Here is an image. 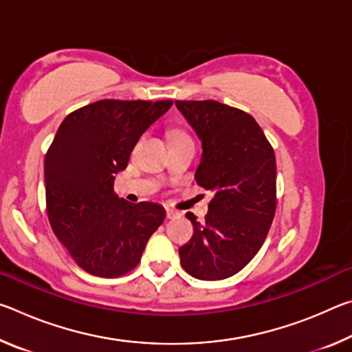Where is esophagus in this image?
I'll list each match as a JSON object with an SVG mask.
<instances>
[{
    "mask_svg": "<svg viewBox=\"0 0 352 352\" xmlns=\"http://www.w3.org/2000/svg\"><path fill=\"white\" fill-rule=\"evenodd\" d=\"M178 216V212L175 210H172V208H166V217L168 219H174Z\"/></svg>",
    "mask_w": 352,
    "mask_h": 352,
    "instance_id": "1",
    "label": "esophagus"
}]
</instances>
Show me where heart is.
<instances>
[{"label":"heart","instance_id":"obj_1","mask_svg":"<svg viewBox=\"0 0 352 352\" xmlns=\"http://www.w3.org/2000/svg\"><path fill=\"white\" fill-rule=\"evenodd\" d=\"M183 138H189V136H186L184 133H180V132H175V133H174V141L183 140Z\"/></svg>","mask_w":352,"mask_h":352}]
</instances>
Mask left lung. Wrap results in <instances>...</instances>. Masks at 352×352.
Listing matches in <instances>:
<instances>
[{"label":"left lung","instance_id":"8db88e82","mask_svg":"<svg viewBox=\"0 0 352 352\" xmlns=\"http://www.w3.org/2000/svg\"><path fill=\"white\" fill-rule=\"evenodd\" d=\"M201 141L195 182L212 197L204 222L178 250L183 269L201 281L236 275L264 243L276 210V160L248 113L217 100H175Z\"/></svg>","mask_w":352,"mask_h":352}]
</instances>
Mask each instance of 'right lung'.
Wrapping results in <instances>:
<instances>
[{"mask_svg":"<svg viewBox=\"0 0 352 352\" xmlns=\"http://www.w3.org/2000/svg\"><path fill=\"white\" fill-rule=\"evenodd\" d=\"M172 100L104 99L63 119L45 158L46 208L51 228L94 276L133 270L166 211L152 201L129 204L113 190L140 136Z\"/></svg>","mask_w":352,"mask_h":352,"instance_id":"add662e5","label":"right lung"}]
</instances>
